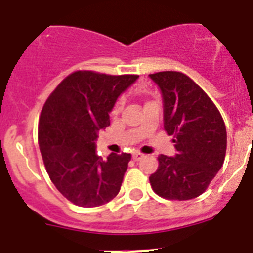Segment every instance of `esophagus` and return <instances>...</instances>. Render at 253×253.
<instances>
[{"label":"esophagus","instance_id":"34e87169","mask_svg":"<svg viewBox=\"0 0 253 253\" xmlns=\"http://www.w3.org/2000/svg\"><path fill=\"white\" fill-rule=\"evenodd\" d=\"M144 158V154H141V153H133L132 154V159L133 161H141V159Z\"/></svg>","mask_w":253,"mask_h":253}]
</instances>
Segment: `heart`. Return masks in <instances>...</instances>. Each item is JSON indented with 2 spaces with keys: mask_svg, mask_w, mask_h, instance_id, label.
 Segmentation results:
<instances>
[{
  "mask_svg": "<svg viewBox=\"0 0 253 253\" xmlns=\"http://www.w3.org/2000/svg\"><path fill=\"white\" fill-rule=\"evenodd\" d=\"M122 108V100H118L116 104H114L113 109H112V114H117Z\"/></svg>",
  "mask_w": 253,
  "mask_h": 253,
  "instance_id": "b5f03b06",
  "label": "heart"
}]
</instances>
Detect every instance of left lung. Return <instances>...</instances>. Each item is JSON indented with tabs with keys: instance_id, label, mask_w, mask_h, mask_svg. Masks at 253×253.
<instances>
[{
	"instance_id": "8db88e82",
	"label": "left lung",
	"mask_w": 253,
	"mask_h": 253,
	"mask_svg": "<svg viewBox=\"0 0 253 253\" xmlns=\"http://www.w3.org/2000/svg\"><path fill=\"white\" fill-rule=\"evenodd\" d=\"M149 76L161 88L165 130L173 136L177 150L175 157H158L150 185L156 194L171 201L197 198L224 163V120L209 95L186 74L167 71Z\"/></svg>"
}]
</instances>
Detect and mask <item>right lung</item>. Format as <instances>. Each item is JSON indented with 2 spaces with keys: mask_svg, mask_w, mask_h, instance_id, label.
Wrapping results in <instances>:
<instances>
[{
  "mask_svg": "<svg viewBox=\"0 0 253 253\" xmlns=\"http://www.w3.org/2000/svg\"><path fill=\"white\" fill-rule=\"evenodd\" d=\"M136 74L77 71L47 97L38 122L44 167L59 192L81 207H97L116 197L131 154H96L97 131L110 125L109 112Z\"/></svg>",
  "mask_w": 253,
  "mask_h": 253,
  "instance_id": "right-lung-1",
  "label": "right lung"
}]
</instances>
